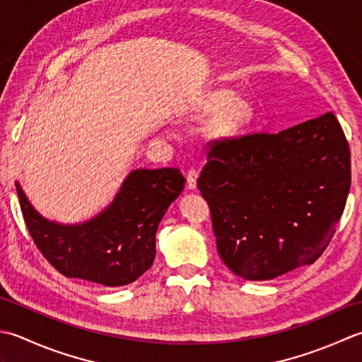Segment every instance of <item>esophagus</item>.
I'll return each mask as SVG.
<instances>
[{
    "instance_id": "esophagus-1",
    "label": "esophagus",
    "mask_w": 362,
    "mask_h": 362,
    "mask_svg": "<svg viewBox=\"0 0 362 362\" xmlns=\"http://www.w3.org/2000/svg\"><path fill=\"white\" fill-rule=\"evenodd\" d=\"M186 180H187V187L189 189H197V180H198V170H195V168H190V170L187 172L186 175Z\"/></svg>"
}]
</instances>
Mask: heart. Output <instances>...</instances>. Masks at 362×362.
Instances as JSON below:
<instances>
[{
  "label": "heart",
  "instance_id": "heart-1",
  "mask_svg": "<svg viewBox=\"0 0 362 362\" xmlns=\"http://www.w3.org/2000/svg\"><path fill=\"white\" fill-rule=\"evenodd\" d=\"M211 123V132L216 137H230L252 120L253 107L247 100L234 98L231 90H216L206 97L202 114H216Z\"/></svg>",
  "mask_w": 362,
  "mask_h": 362
}]
</instances>
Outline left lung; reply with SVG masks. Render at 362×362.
Segmentation results:
<instances>
[{"instance_id":"8db88e82","label":"left lung","mask_w":362,"mask_h":362,"mask_svg":"<svg viewBox=\"0 0 362 362\" xmlns=\"http://www.w3.org/2000/svg\"><path fill=\"white\" fill-rule=\"evenodd\" d=\"M209 145L197 186L226 267L265 281L319 259L351 182L349 142L334 114Z\"/></svg>"}]
</instances>
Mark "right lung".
<instances>
[{
  "instance_id": "obj_1",
  "label": "right lung",
  "mask_w": 362,
  "mask_h": 362,
  "mask_svg": "<svg viewBox=\"0 0 362 362\" xmlns=\"http://www.w3.org/2000/svg\"><path fill=\"white\" fill-rule=\"evenodd\" d=\"M178 168H139L97 217L79 225L43 218L16 181L29 234L53 267L67 278L119 287L136 281L156 256V231L184 189Z\"/></svg>"
}]
</instances>
